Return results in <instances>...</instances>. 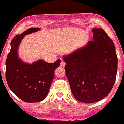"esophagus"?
Masks as SVG:
<instances>
[{
  "label": "esophagus",
  "mask_w": 124,
  "mask_h": 124,
  "mask_svg": "<svg viewBox=\"0 0 124 124\" xmlns=\"http://www.w3.org/2000/svg\"><path fill=\"white\" fill-rule=\"evenodd\" d=\"M66 65V63L64 62L63 61H61V64H60V66H61V67H64V66Z\"/></svg>",
  "instance_id": "1"
}]
</instances>
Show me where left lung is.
Instances as JSON below:
<instances>
[{"mask_svg":"<svg viewBox=\"0 0 124 124\" xmlns=\"http://www.w3.org/2000/svg\"><path fill=\"white\" fill-rule=\"evenodd\" d=\"M93 40L63 55L66 75L72 94L79 102H97L112 90L117 70L114 43L102 29H93Z\"/></svg>","mask_w":124,"mask_h":124,"instance_id":"8db88e82","label":"left lung"}]
</instances>
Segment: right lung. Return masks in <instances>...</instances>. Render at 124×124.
Masks as SVG:
<instances>
[{
  "label": "right lung",
  "mask_w": 124,
  "mask_h": 124,
  "mask_svg": "<svg viewBox=\"0 0 124 124\" xmlns=\"http://www.w3.org/2000/svg\"><path fill=\"white\" fill-rule=\"evenodd\" d=\"M39 30V28H31L14 37L6 62L8 86L19 98L27 103L41 102L46 98L54 77L55 69L61 62L60 59L52 63L39 60L29 64L18 57V47L22 39Z\"/></svg>",
  "instance_id": "add662e5"
}]
</instances>
